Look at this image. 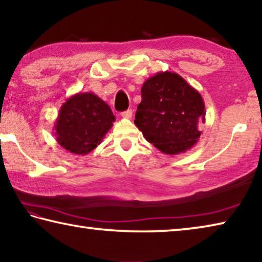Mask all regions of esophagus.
<instances>
[{
    "label": "esophagus",
    "mask_w": 262,
    "mask_h": 262,
    "mask_svg": "<svg viewBox=\"0 0 262 262\" xmlns=\"http://www.w3.org/2000/svg\"><path fill=\"white\" fill-rule=\"evenodd\" d=\"M121 115H122V118H125V119H130L133 117V111L127 110V111H125V112H122Z\"/></svg>",
    "instance_id": "obj_1"
}]
</instances>
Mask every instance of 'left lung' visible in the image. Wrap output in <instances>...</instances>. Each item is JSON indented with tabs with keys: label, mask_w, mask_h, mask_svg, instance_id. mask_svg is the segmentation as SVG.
<instances>
[{
	"label": "left lung",
	"mask_w": 262,
	"mask_h": 262,
	"mask_svg": "<svg viewBox=\"0 0 262 262\" xmlns=\"http://www.w3.org/2000/svg\"><path fill=\"white\" fill-rule=\"evenodd\" d=\"M134 123L145 140L166 155H179L196 143L206 121L205 103L200 92L180 75L159 72L141 89Z\"/></svg>",
	"instance_id": "obj_1"
}]
</instances>
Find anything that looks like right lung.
Listing matches in <instances>:
<instances>
[{"instance_id":"1","label":"right lung","mask_w":262,"mask_h":262,"mask_svg":"<svg viewBox=\"0 0 262 262\" xmlns=\"http://www.w3.org/2000/svg\"><path fill=\"white\" fill-rule=\"evenodd\" d=\"M112 110L92 92H79L62 104L55 125L56 142L69 152L88 155L113 126Z\"/></svg>"}]
</instances>
